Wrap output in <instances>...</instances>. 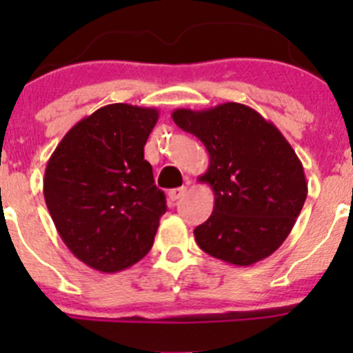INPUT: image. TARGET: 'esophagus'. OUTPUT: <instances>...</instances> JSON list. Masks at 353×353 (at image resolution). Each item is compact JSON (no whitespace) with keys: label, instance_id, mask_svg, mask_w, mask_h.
Here are the masks:
<instances>
[{"label":"esophagus","instance_id":"1","mask_svg":"<svg viewBox=\"0 0 353 353\" xmlns=\"http://www.w3.org/2000/svg\"><path fill=\"white\" fill-rule=\"evenodd\" d=\"M186 194V186H181V188H174V190L169 191V198L170 201H177Z\"/></svg>","mask_w":353,"mask_h":353}]
</instances>
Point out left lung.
<instances>
[{
    "instance_id": "left-lung-1",
    "label": "left lung",
    "mask_w": 353,
    "mask_h": 353,
    "mask_svg": "<svg viewBox=\"0 0 353 353\" xmlns=\"http://www.w3.org/2000/svg\"><path fill=\"white\" fill-rule=\"evenodd\" d=\"M172 119L194 134L210 157L199 177L215 194L210 219L194 229L206 254L251 266L276 251L307 196L304 167L279 128L254 109L225 102L176 109Z\"/></svg>"
}]
</instances>
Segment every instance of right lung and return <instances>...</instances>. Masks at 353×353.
I'll use <instances>...</instances> for the list:
<instances>
[{"label": "right lung", "mask_w": 353, "mask_h": 353, "mask_svg": "<svg viewBox=\"0 0 353 353\" xmlns=\"http://www.w3.org/2000/svg\"><path fill=\"white\" fill-rule=\"evenodd\" d=\"M157 121L155 108L104 105L68 131L46 165L44 199L58 234L97 272H123L154 245L167 205L143 147Z\"/></svg>", "instance_id": "right-lung-1"}]
</instances>
